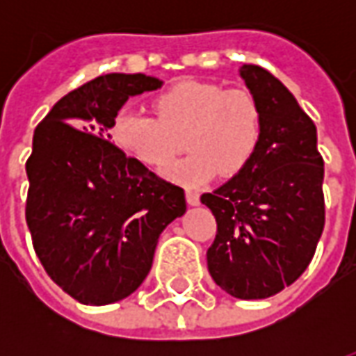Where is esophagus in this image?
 <instances>
[{
	"label": "esophagus",
	"mask_w": 356,
	"mask_h": 356,
	"mask_svg": "<svg viewBox=\"0 0 356 356\" xmlns=\"http://www.w3.org/2000/svg\"><path fill=\"white\" fill-rule=\"evenodd\" d=\"M186 202H188V206H198L200 204V194L194 193V191H186Z\"/></svg>",
	"instance_id": "34e87169"
}]
</instances>
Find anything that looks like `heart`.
I'll return each mask as SVG.
<instances>
[{"mask_svg":"<svg viewBox=\"0 0 356 356\" xmlns=\"http://www.w3.org/2000/svg\"><path fill=\"white\" fill-rule=\"evenodd\" d=\"M156 116L124 108L112 124V139L125 154L160 170L185 145L191 152L163 171L181 185L200 186L221 171L236 175L259 147V102L246 89L213 81H181L156 97Z\"/></svg>","mask_w":356,"mask_h":356,"instance_id":"obj_1","label":"heart"}]
</instances>
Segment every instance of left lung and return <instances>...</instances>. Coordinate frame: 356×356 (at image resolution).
I'll use <instances>...</instances> for the list:
<instances>
[{"label": "left lung", "mask_w": 356, "mask_h": 356, "mask_svg": "<svg viewBox=\"0 0 356 356\" xmlns=\"http://www.w3.org/2000/svg\"><path fill=\"white\" fill-rule=\"evenodd\" d=\"M259 102L263 131L246 168L202 194L216 216L208 270L232 298L265 299L303 275L324 229V162L316 127L282 81L255 65L240 68Z\"/></svg>", "instance_id": "left-lung-1"}]
</instances>
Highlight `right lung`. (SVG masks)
Here are the masks:
<instances>
[{
  "label": "right lung",
  "mask_w": 356,
  "mask_h": 356,
  "mask_svg": "<svg viewBox=\"0 0 356 356\" xmlns=\"http://www.w3.org/2000/svg\"><path fill=\"white\" fill-rule=\"evenodd\" d=\"M145 74H104L65 95L35 127L26 162V223L51 280L83 305L131 296L185 191L114 147L129 97L162 88Z\"/></svg>",
  "instance_id": "right-lung-1"
}]
</instances>
